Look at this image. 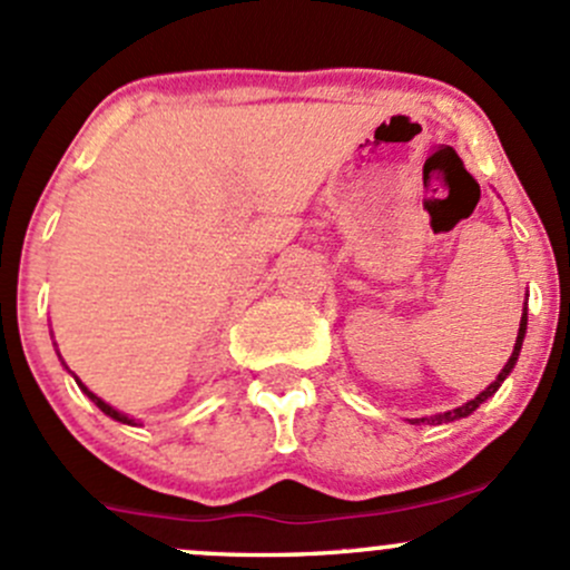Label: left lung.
I'll return each mask as SVG.
<instances>
[{
  "label": "left lung",
  "mask_w": 570,
  "mask_h": 570,
  "mask_svg": "<svg viewBox=\"0 0 570 570\" xmlns=\"http://www.w3.org/2000/svg\"><path fill=\"white\" fill-rule=\"evenodd\" d=\"M524 330H528V314H522V322H519V335H517V343H514V354L509 356V362H505V367L503 371H500V376L492 381L490 386H487L484 392H481V395H476L471 400V403H465V405H460V409H454V411H446V414H441V416H433V419H419V422H433V424H441V422H454V419H462V416H468V414H473V411L479 409L481 403H484L487 397H492L498 392V386L503 384L505 381V376H509L511 373V367H514V362H517V356H519V348H522V337H524Z\"/></svg>",
  "instance_id": "left-lung-1"
}]
</instances>
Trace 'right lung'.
<instances>
[{"label":"right lung","instance_id":"right-lung-1","mask_svg":"<svg viewBox=\"0 0 570 570\" xmlns=\"http://www.w3.org/2000/svg\"><path fill=\"white\" fill-rule=\"evenodd\" d=\"M78 384H80V381H78ZM80 390H83V392H86V395H89V397L94 400V403H97V409H99V411H105V414H108V416H112V419H116V422H124V424H135V422H132V419H129V416H124V414H118V411H116V409H110V405H108V403H105V400H99L97 395H94V392H89V390H86V386H83V384H80Z\"/></svg>","mask_w":570,"mask_h":570}]
</instances>
